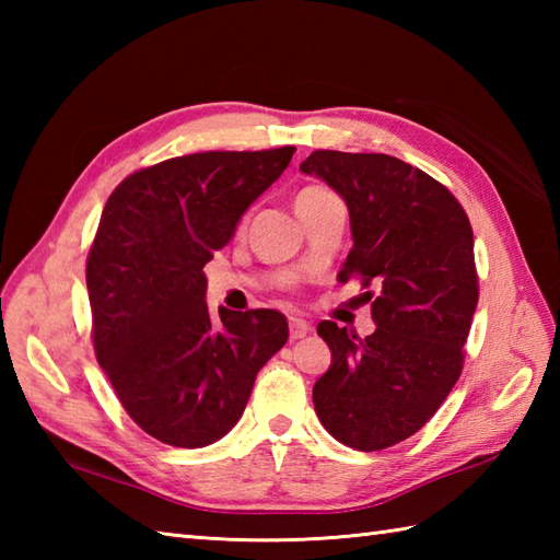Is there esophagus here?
Returning <instances> with one entry per match:
<instances>
[{
	"label": "esophagus",
	"instance_id": "obj_1",
	"mask_svg": "<svg viewBox=\"0 0 560 560\" xmlns=\"http://www.w3.org/2000/svg\"><path fill=\"white\" fill-rule=\"evenodd\" d=\"M307 331H311V325H307L305 319H301V317H291L289 319V335H291L293 341L307 337Z\"/></svg>",
	"mask_w": 560,
	"mask_h": 560
}]
</instances>
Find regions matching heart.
I'll return each mask as SVG.
<instances>
[{
	"instance_id": "heart-1",
	"label": "heart",
	"mask_w": 560,
	"mask_h": 560,
	"mask_svg": "<svg viewBox=\"0 0 560 560\" xmlns=\"http://www.w3.org/2000/svg\"><path fill=\"white\" fill-rule=\"evenodd\" d=\"M331 192L327 187H319V185H307V187H303L299 195H295V209H303V207H311V205H315V201H319V199H325V197H329Z\"/></svg>"
}]
</instances>
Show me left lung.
<instances>
[{
  "label": "left lung",
  "mask_w": 560,
  "mask_h": 560,
  "mask_svg": "<svg viewBox=\"0 0 560 560\" xmlns=\"http://www.w3.org/2000/svg\"><path fill=\"white\" fill-rule=\"evenodd\" d=\"M301 171L347 201L353 247L339 281H361L377 325L365 339L317 325L331 351L317 419L343 445L385 450L421 431L459 380L479 303L471 225L445 185L387 153L319 149Z\"/></svg>",
  "instance_id": "left-lung-1"
}]
</instances>
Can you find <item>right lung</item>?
Here are the masks:
<instances>
[{"label": "right lung", "mask_w": 560, "mask_h": 560, "mask_svg": "<svg viewBox=\"0 0 560 560\" xmlns=\"http://www.w3.org/2000/svg\"><path fill=\"white\" fill-rule=\"evenodd\" d=\"M295 147L205 151L141 168L105 201L86 259L96 359L132 421L173 447L217 443L289 339L277 311L211 315L205 265Z\"/></svg>", "instance_id": "add662e5"}]
</instances>
